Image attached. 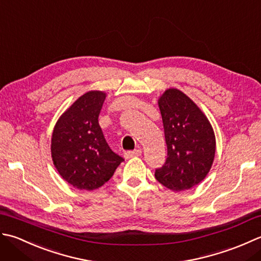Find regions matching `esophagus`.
<instances>
[{"instance_id":"esophagus-1","label":"esophagus","mask_w":261,"mask_h":261,"mask_svg":"<svg viewBox=\"0 0 261 261\" xmlns=\"http://www.w3.org/2000/svg\"><path fill=\"white\" fill-rule=\"evenodd\" d=\"M142 154V150L141 148H137V150L134 151H128L125 153V158L126 159H130V158H134V156H140Z\"/></svg>"}]
</instances>
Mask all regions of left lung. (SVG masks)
<instances>
[{
    "label": "left lung",
    "mask_w": 261,
    "mask_h": 261,
    "mask_svg": "<svg viewBox=\"0 0 261 261\" xmlns=\"http://www.w3.org/2000/svg\"><path fill=\"white\" fill-rule=\"evenodd\" d=\"M168 158L155 170V179L172 191L203 181L213 166L216 140L211 121L187 94L169 88L158 99Z\"/></svg>",
    "instance_id": "1"
}]
</instances>
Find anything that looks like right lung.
Returning <instances> with one entry per match:
<instances>
[{
	"mask_svg": "<svg viewBox=\"0 0 261 261\" xmlns=\"http://www.w3.org/2000/svg\"><path fill=\"white\" fill-rule=\"evenodd\" d=\"M107 93L91 90L57 119L51 134V160L61 177L80 190H94L124 161L105 140L98 117Z\"/></svg>",
	"mask_w": 261,
	"mask_h": 261,
	"instance_id": "right-lung-1",
	"label": "right lung"
}]
</instances>
